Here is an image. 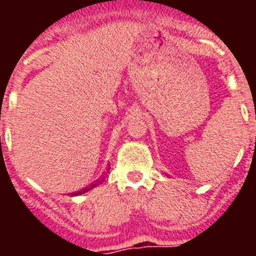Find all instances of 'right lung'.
I'll use <instances>...</instances> for the list:
<instances>
[{
	"label": "right lung",
	"instance_id": "right-lung-1",
	"mask_svg": "<svg viewBox=\"0 0 256 256\" xmlns=\"http://www.w3.org/2000/svg\"><path fill=\"white\" fill-rule=\"evenodd\" d=\"M104 180H105V173H104V176H102V177H101V178H100V180H96V182H94V183H92L91 186H88V187H84V188H82V190H80V191L76 192V194H73V195H80V194H84V192L90 191V190H91V188H94V187L98 186V184H100V183H101V182H104Z\"/></svg>",
	"mask_w": 256,
	"mask_h": 256
}]
</instances>
